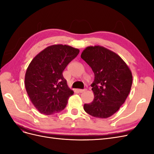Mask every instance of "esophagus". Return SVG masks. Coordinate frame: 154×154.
Masks as SVG:
<instances>
[{
  "instance_id": "1",
  "label": "esophagus",
  "mask_w": 154,
  "mask_h": 154,
  "mask_svg": "<svg viewBox=\"0 0 154 154\" xmlns=\"http://www.w3.org/2000/svg\"><path fill=\"white\" fill-rule=\"evenodd\" d=\"M87 91V89H79L78 90V91L80 92V93H82V92H84L85 91Z\"/></svg>"
}]
</instances>
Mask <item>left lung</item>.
<instances>
[{
	"mask_svg": "<svg viewBox=\"0 0 154 154\" xmlns=\"http://www.w3.org/2000/svg\"><path fill=\"white\" fill-rule=\"evenodd\" d=\"M81 58L94 74L91 84L94 98L83 109L95 118H107L117 112L131 89L132 75L119 56L101 46H90L83 50Z\"/></svg>",
	"mask_w": 154,
	"mask_h": 154,
	"instance_id": "8db88e82",
	"label": "left lung"
}]
</instances>
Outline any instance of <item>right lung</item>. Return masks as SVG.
<instances>
[{"label":"right lung","instance_id":"1","mask_svg":"<svg viewBox=\"0 0 154 154\" xmlns=\"http://www.w3.org/2000/svg\"><path fill=\"white\" fill-rule=\"evenodd\" d=\"M80 51L66 45H53L37 54L25 75V87L32 103L41 114H53L63 110L74 92L63 71Z\"/></svg>","mask_w":154,"mask_h":154}]
</instances>
